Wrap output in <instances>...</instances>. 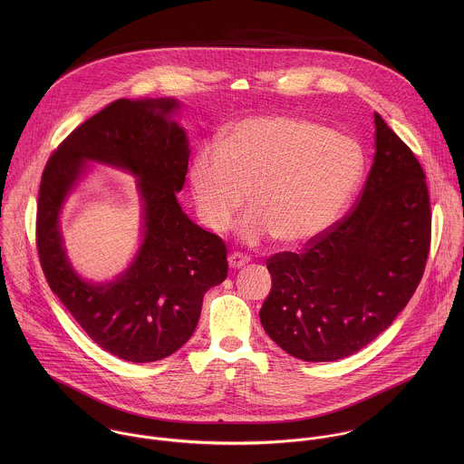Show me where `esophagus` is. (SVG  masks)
Segmentation results:
<instances>
[{
  "instance_id": "obj_1",
  "label": "esophagus",
  "mask_w": 464,
  "mask_h": 464,
  "mask_svg": "<svg viewBox=\"0 0 464 464\" xmlns=\"http://www.w3.org/2000/svg\"><path fill=\"white\" fill-rule=\"evenodd\" d=\"M250 259L245 256V254H241V252H234V254H230L228 256V266L232 267V269H239V267H243V266L246 265Z\"/></svg>"
}]
</instances>
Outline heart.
Instances as JSON below:
<instances>
[{
  "instance_id": "heart-1",
  "label": "heart",
  "mask_w": 464,
  "mask_h": 464,
  "mask_svg": "<svg viewBox=\"0 0 464 464\" xmlns=\"http://www.w3.org/2000/svg\"><path fill=\"white\" fill-rule=\"evenodd\" d=\"M364 175L359 142L329 127L287 114H261L237 121L221 144L197 150L189 182L199 219L225 232L245 207L239 237L259 245L271 237L300 248L337 221Z\"/></svg>"
}]
</instances>
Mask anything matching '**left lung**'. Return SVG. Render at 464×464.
Returning a JSON list of instances; mask_svg holds the SVG:
<instances>
[{"mask_svg":"<svg viewBox=\"0 0 464 464\" xmlns=\"http://www.w3.org/2000/svg\"><path fill=\"white\" fill-rule=\"evenodd\" d=\"M375 155L353 210L302 254L267 259L266 334L309 362L348 357L414 295L430 248V199L411 148L375 112Z\"/></svg>","mask_w":464,"mask_h":464,"instance_id":"obj_1","label":"left lung"}]
</instances>
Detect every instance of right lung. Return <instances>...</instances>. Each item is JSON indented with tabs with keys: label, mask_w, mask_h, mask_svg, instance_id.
<instances>
[{
	"label": "right lung",
	"mask_w": 464,
	"mask_h": 464,
	"mask_svg": "<svg viewBox=\"0 0 464 464\" xmlns=\"http://www.w3.org/2000/svg\"><path fill=\"white\" fill-rule=\"evenodd\" d=\"M173 98L116 100L67 135L39 188L37 250L52 291L103 350L130 362L175 353L197 329L203 295L227 278V246L182 210L189 162ZM87 161L132 172L143 205V241L111 283H87L66 259L60 212Z\"/></svg>",
	"instance_id": "right-lung-1"
}]
</instances>
